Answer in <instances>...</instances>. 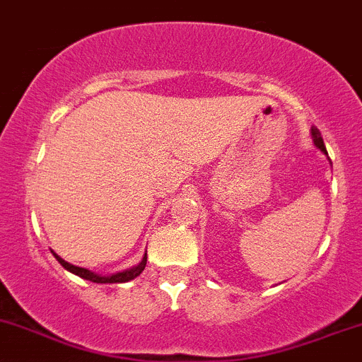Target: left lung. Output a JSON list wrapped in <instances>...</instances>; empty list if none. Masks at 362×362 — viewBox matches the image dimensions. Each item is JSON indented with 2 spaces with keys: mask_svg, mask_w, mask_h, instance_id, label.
<instances>
[{
  "mask_svg": "<svg viewBox=\"0 0 362 362\" xmlns=\"http://www.w3.org/2000/svg\"><path fill=\"white\" fill-rule=\"evenodd\" d=\"M311 137H313V142H315V146L317 149L321 151V153L325 154V156H328V153H327V148H325V142H323V139H321V134H320V130L316 129V127H313L311 129ZM329 160V158H328Z\"/></svg>",
  "mask_w": 362,
  "mask_h": 362,
  "instance_id": "1",
  "label": "left lung"
}]
</instances>
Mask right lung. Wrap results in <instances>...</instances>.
I'll return each instance as SVG.
<instances>
[{
    "label": "right lung",
    "instance_id": "add662e5",
    "mask_svg": "<svg viewBox=\"0 0 362 362\" xmlns=\"http://www.w3.org/2000/svg\"><path fill=\"white\" fill-rule=\"evenodd\" d=\"M51 252H53V256L57 257L58 263L62 264L63 268L66 269V272H70V273H74V275L84 278V280L94 281V284H125V281L134 280V278L141 275L142 269L146 268V261H148V252H146L144 257H142L141 263L136 264V266H132V268L122 269V272L111 273V275H101V273L90 272V269H87V268H81V266H75V264L66 263V261L62 259V257H59L57 252H54V251H51Z\"/></svg>",
    "mask_w": 362,
    "mask_h": 362
}]
</instances>
